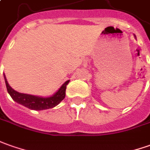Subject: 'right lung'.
<instances>
[{
    "mask_svg": "<svg viewBox=\"0 0 150 150\" xmlns=\"http://www.w3.org/2000/svg\"><path fill=\"white\" fill-rule=\"evenodd\" d=\"M5 81H6L7 91L10 93L11 98H13V100L17 102L19 104L28 108L29 109L44 110L52 108L54 107H56L65 98L67 85L70 80H67L66 83H63L57 92L53 96L49 97V98H42V97L33 96V95L17 92L9 85L6 76H5Z\"/></svg>",
    "mask_w": 150,
    "mask_h": 150,
    "instance_id": "1",
    "label": "right lung"
}]
</instances>
